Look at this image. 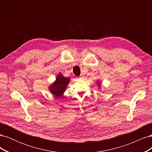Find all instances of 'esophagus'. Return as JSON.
<instances>
[{
  "label": "esophagus",
  "mask_w": 152,
  "mask_h": 152,
  "mask_svg": "<svg viewBox=\"0 0 152 152\" xmlns=\"http://www.w3.org/2000/svg\"><path fill=\"white\" fill-rule=\"evenodd\" d=\"M83 75H80V77H78V79H83Z\"/></svg>",
  "instance_id": "esophagus-1"
}]
</instances>
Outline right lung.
I'll return each mask as SVG.
<instances>
[{
	"mask_svg": "<svg viewBox=\"0 0 152 152\" xmlns=\"http://www.w3.org/2000/svg\"><path fill=\"white\" fill-rule=\"evenodd\" d=\"M69 82H70L69 78H66L61 74H59L56 78V82L52 86H50V91H51L54 96L60 97L65 91Z\"/></svg>",
	"mask_w": 152,
	"mask_h": 152,
	"instance_id": "add662e5",
	"label": "right lung"
}]
</instances>
